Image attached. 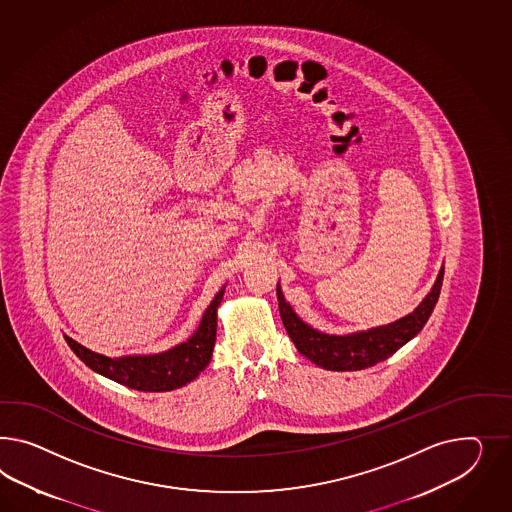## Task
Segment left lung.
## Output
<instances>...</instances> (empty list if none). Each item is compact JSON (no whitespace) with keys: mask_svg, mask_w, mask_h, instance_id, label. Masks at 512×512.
Instances as JSON below:
<instances>
[{"mask_svg":"<svg viewBox=\"0 0 512 512\" xmlns=\"http://www.w3.org/2000/svg\"><path fill=\"white\" fill-rule=\"evenodd\" d=\"M442 281L443 266L436 277L432 291L410 315L386 326H378L365 332L348 333V335H328L305 324L304 320L292 311L291 304L285 302L279 283H277V302H279V313L285 324V330L302 356L328 371H361L387 360L423 330V326L427 324V320L434 311V305L440 298Z\"/></svg>","mask_w":512,"mask_h":512,"instance_id":"1","label":"left lung"}]
</instances>
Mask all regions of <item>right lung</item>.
<instances>
[{"instance_id": "right-lung-1", "label": "right lung", "mask_w": 512, "mask_h": 512, "mask_svg": "<svg viewBox=\"0 0 512 512\" xmlns=\"http://www.w3.org/2000/svg\"><path fill=\"white\" fill-rule=\"evenodd\" d=\"M223 291L225 287L208 305L197 332L188 341L160 354L108 358L76 343L69 335H65V341L89 369L117 384L138 391H171L186 386L188 382L197 378L201 371H205L208 361L212 358V350L216 343L218 307L223 298Z\"/></svg>"}]
</instances>
